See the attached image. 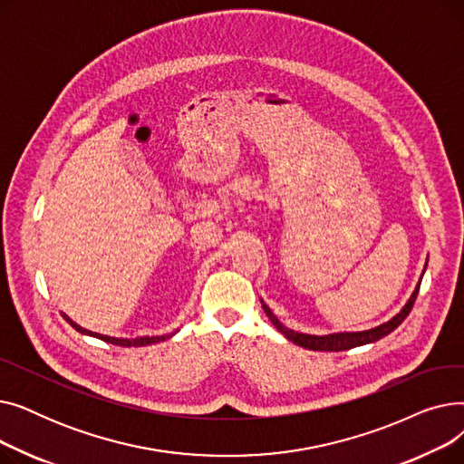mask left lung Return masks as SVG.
<instances>
[{
	"instance_id": "1",
	"label": "left lung",
	"mask_w": 464,
	"mask_h": 464,
	"mask_svg": "<svg viewBox=\"0 0 464 464\" xmlns=\"http://www.w3.org/2000/svg\"><path fill=\"white\" fill-rule=\"evenodd\" d=\"M420 285H421V280H420L416 291H413L411 297L408 299V303L404 304V308L395 315V318H392L387 324H382V325H378V327H374V329L359 331V333H334V334H325V336L303 334V333L291 331V329H287L285 325H282V324L278 322L276 315L271 312V308L266 306V304H263V310H265L266 315H269V320L273 322V325H275L287 340H291V343H295L297 346H303V348H308V350H315V352H344V350H352V348H355V346L376 343V340H380V338L387 336L392 331H395V329L406 320V315L411 312V306H413V303H416V297H418Z\"/></svg>"
}]
</instances>
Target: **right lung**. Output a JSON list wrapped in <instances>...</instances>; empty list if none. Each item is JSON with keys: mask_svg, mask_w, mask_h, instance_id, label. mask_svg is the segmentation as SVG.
<instances>
[{"mask_svg": "<svg viewBox=\"0 0 464 464\" xmlns=\"http://www.w3.org/2000/svg\"><path fill=\"white\" fill-rule=\"evenodd\" d=\"M63 318L67 320V324H71L72 327H75L79 333H82V334H90V336H95V338H102V340H105V343H111V344H114V346H124V348H139V346H149V344H156V343H161V340H165V338H170L173 336L175 333H170V334H163V336H140V338H114V336H105V334H100V333H92V331H86V329H82L81 325H77L75 322H72L71 318H67V315L63 314Z\"/></svg>", "mask_w": 464, "mask_h": 464, "instance_id": "right-lung-1", "label": "right lung"}]
</instances>
